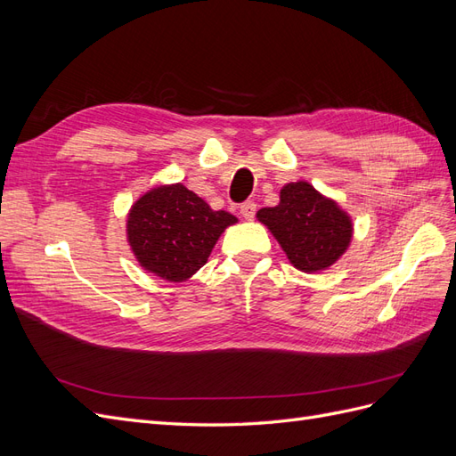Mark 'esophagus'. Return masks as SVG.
Segmentation results:
<instances>
[{
  "label": "esophagus",
  "mask_w": 456,
  "mask_h": 456,
  "mask_svg": "<svg viewBox=\"0 0 456 456\" xmlns=\"http://www.w3.org/2000/svg\"><path fill=\"white\" fill-rule=\"evenodd\" d=\"M255 213H256V203L255 201H245L241 205V215H243L245 220H253Z\"/></svg>",
  "instance_id": "obj_1"
}]
</instances>
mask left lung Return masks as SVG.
I'll return each mask as SVG.
<instances>
[{"instance_id":"obj_1","label":"left lung","mask_w":456,"mask_h":456,"mask_svg":"<svg viewBox=\"0 0 456 456\" xmlns=\"http://www.w3.org/2000/svg\"><path fill=\"white\" fill-rule=\"evenodd\" d=\"M256 218L278 240L289 262L308 273L333 266L354 233L350 215L306 181L285 184L280 203L260 209Z\"/></svg>"}]
</instances>
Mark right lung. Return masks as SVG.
<instances>
[{
	"mask_svg": "<svg viewBox=\"0 0 456 456\" xmlns=\"http://www.w3.org/2000/svg\"><path fill=\"white\" fill-rule=\"evenodd\" d=\"M238 218L213 211L184 184H159L127 215V241L139 265L161 280H190L209 258L220 233Z\"/></svg>",
	"mask_w": 456,
	"mask_h": 456,
	"instance_id": "right-lung-1",
	"label": "right lung"
}]
</instances>
